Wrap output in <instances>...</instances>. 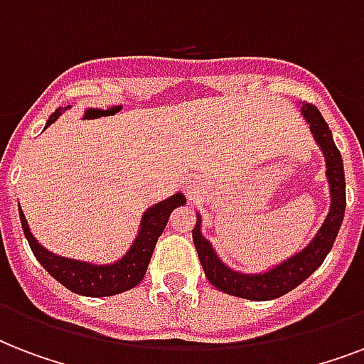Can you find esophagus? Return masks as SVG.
<instances>
[{"instance_id": "esophagus-1", "label": "esophagus", "mask_w": 364, "mask_h": 364, "mask_svg": "<svg viewBox=\"0 0 364 364\" xmlns=\"http://www.w3.org/2000/svg\"><path fill=\"white\" fill-rule=\"evenodd\" d=\"M187 188H188V193H191V194H193V193H194V191H196V188H194V187H193V185H188V187H187Z\"/></svg>"}]
</instances>
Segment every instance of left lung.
<instances>
[{"mask_svg":"<svg viewBox=\"0 0 364 364\" xmlns=\"http://www.w3.org/2000/svg\"><path fill=\"white\" fill-rule=\"evenodd\" d=\"M299 107L300 115L310 124V132L314 134L317 147L321 149L323 159H325V168H327L325 176H327L328 194H331L327 217L323 219V225L317 228L314 238L296 253L283 259L277 264H272L266 270L247 274V272L234 270L227 262H223L210 240L202 234V215L196 213L198 219H196V227L193 228L194 247L198 251L208 282L223 293L262 302V300L279 299L289 291H293L321 266L336 240L340 225L344 221L346 177L342 154L334 145L333 132L328 130V124L319 109L310 104H299Z\"/></svg>","mask_w":364,"mask_h":364,"instance_id":"1","label":"left lung"}]
</instances>
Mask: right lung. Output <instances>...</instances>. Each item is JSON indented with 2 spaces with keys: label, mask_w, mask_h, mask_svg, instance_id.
<instances>
[{
  "label": "right lung",
  "mask_w": 364,
  "mask_h": 364,
  "mask_svg": "<svg viewBox=\"0 0 364 364\" xmlns=\"http://www.w3.org/2000/svg\"><path fill=\"white\" fill-rule=\"evenodd\" d=\"M65 109H70V105L68 107H58L54 111L53 115L48 117L45 128L58 121V117ZM185 204H187V198L179 191V193L171 194L166 200H160L159 204H153L151 208H147L143 211L136 238L128 247V251L122 255L121 259L107 262V264L68 259V257H60V255L48 251L31 234L30 225H28L24 213L20 210V204L18 213L26 240H28L31 251L36 255V259L41 262L43 268L56 282L62 283L65 289H70L71 293L98 299V296H111V294L124 293V291L136 287L137 283L141 282L145 277V272H147L149 262H151V257H153L154 245L159 242L160 234L164 232L171 211Z\"/></svg>",
  "instance_id": "obj_1"
}]
</instances>
